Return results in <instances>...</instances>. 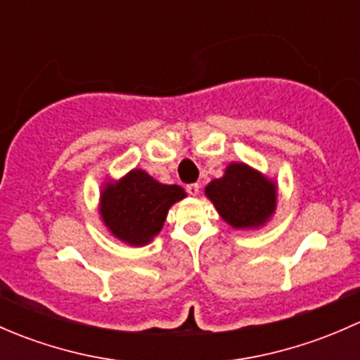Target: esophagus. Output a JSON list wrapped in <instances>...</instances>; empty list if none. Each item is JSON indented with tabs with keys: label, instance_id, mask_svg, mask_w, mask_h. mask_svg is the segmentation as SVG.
Segmentation results:
<instances>
[{
	"label": "esophagus",
	"instance_id": "obj_1",
	"mask_svg": "<svg viewBox=\"0 0 360 360\" xmlns=\"http://www.w3.org/2000/svg\"><path fill=\"white\" fill-rule=\"evenodd\" d=\"M186 191L188 195H191V197H197V195L200 193V186H198V184H188Z\"/></svg>",
	"mask_w": 360,
	"mask_h": 360
}]
</instances>
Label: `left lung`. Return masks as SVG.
I'll return each mask as SVG.
<instances>
[{
    "instance_id": "left-lung-1",
    "label": "left lung",
    "mask_w": 360,
    "mask_h": 360,
    "mask_svg": "<svg viewBox=\"0 0 360 360\" xmlns=\"http://www.w3.org/2000/svg\"><path fill=\"white\" fill-rule=\"evenodd\" d=\"M205 197L235 230L264 226L277 209V181L244 162H231L223 177L205 186Z\"/></svg>"
}]
</instances>
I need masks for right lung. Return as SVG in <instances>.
<instances>
[{
    "instance_id": "obj_1",
    "label": "right lung",
    "mask_w": 360,
    "mask_h": 360,
    "mask_svg": "<svg viewBox=\"0 0 360 360\" xmlns=\"http://www.w3.org/2000/svg\"><path fill=\"white\" fill-rule=\"evenodd\" d=\"M184 197L186 191L177 184H163L146 170L132 169L122 179L103 184L99 214L112 237L143 248L160 233L170 207Z\"/></svg>"
}]
</instances>
